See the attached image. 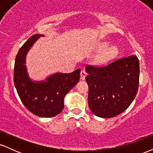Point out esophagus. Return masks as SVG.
Here are the masks:
<instances>
[{
  "label": "esophagus",
  "mask_w": 153,
  "mask_h": 153,
  "mask_svg": "<svg viewBox=\"0 0 153 153\" xmlns=\"http://www.w3.org/2000/svg\"><path fill=\"white\" fill-rule=\"evenodd\" d=\"M86 75L87 73L85 70H82V71H80V79H81V80H85Z\"/></svg>",
  "instance_id": "obj_1"
}]
</instances>
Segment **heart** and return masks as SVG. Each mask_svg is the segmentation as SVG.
I'll list each match as a JSON object with an SVG mask.
<instances>
[{"mask_svg": "<svg viewBox=\"0 0 153 153\" xmlns=\"http://www.w3.org/2000/svg\"><path fill=\"white\" fill-rule=\"evenodd\" d=\"M108 43L106 42L102 43L100 45L99 50L100 51H103V52L97 57V62L101 63V64L106 62L107 61L109 60V59L113 58L116 54H117L118 50H117V47L115 46L109 47L105 50V49L108 47Z\"/></svg>", "mask_w": 153, "mask_h": 153, "instance_id": "heart-1", "label": "heart"}]
</instances>
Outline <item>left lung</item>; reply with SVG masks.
Returning <instances> with one entry per match:
<instances>
[{"label": "left lung", "mask_w": 153, "mask_h": 153, "mask_svg": "<svg viewBox=\"0 0 153 153\" xmlns=\"http://www.w3.org/2000/svg\"><path fill=\"white\" fill-rule=\"evenodd\" d=\"M88 106L97 117L111 118L124 111L138 91L140 63L137 56L112 61L101 67L87 65Z\"/></svg>", "instance_id": "obj_1"}]
</instances>
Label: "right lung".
<instances>
[{"mask_svg":"<svg viewBox=\"0 0 153 153\" xmlns=\"http://www.w3.org/2000/svg\"><path fill=\"white\" fill-rule=\"evenodd\" d=\"M43 36L33 35L19 50L15 60L13 81L19 98L29 111L40 117H53L62 111L65 96L78 82L80 70L71 73H55L45 81H32L25 65L26 55L39 36Z\"/></svg>","mask_w":153,"mask_h":153,"instance_id":"add662e5","label":"right lung"}]
</instances>
